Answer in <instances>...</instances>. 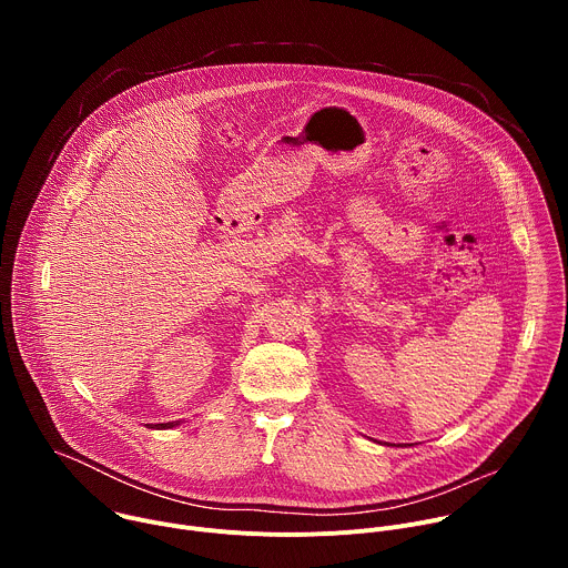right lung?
<instances>
[{"mask_svg":"<svg viewBox=\"0 0 568 568\" xmlns=\"http://www.w3.org/2000/svg\"><path fill=\"white\" fill-rule=\"evenodd\" d=\"M180 423H161V425H152L150 429H173V427H178Z\"/></svg>","mask_w":568,"mask_h":568,"instance_id":"1","label":"right lung"}]
</instances>
